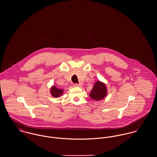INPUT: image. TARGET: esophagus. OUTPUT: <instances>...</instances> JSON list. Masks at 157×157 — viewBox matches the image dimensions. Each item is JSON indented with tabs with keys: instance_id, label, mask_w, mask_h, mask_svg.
<instances>
[{
	"instance_id": "1",
	"label": "esophagus",
	"mask_w": 157,
	"mask_h": 157,
	"mask_svg": "<svg viewBox=\"0 0 157 157\" xmlns=\"http://www.w3.org/2000/svg\"><path fill=\"white\" fill-rule=\"evenodd\" d=\"M82 85V83H79V84H77V83H76V84H74L75 86H79V87H81Z\"/></svg>"
}]
</instances>
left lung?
Returning a JSON list of instances; mask_svg holds the SVG:
<instances>
[{
	"label": "left lung",
	"mask_w": 157,
	"mask_h": 157,
	"mask_svg": "<svg viewBox=\"0 0 157 157\" xmlns=\"http://www.w3.org/2000/svg\"><path fill=\"white\" fill-rule=\"evenodd\" d=\"M107 94L106 85L103 82L97 81L91 91L90 97L94 100H100Z\"/></svg>",
	"instance_id": "8db88e82"
}]
</instances>
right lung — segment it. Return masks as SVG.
Listing matches in <instances>:
<instances>
[{
	"instance_id": "obj_1",
	"label": "right lung",
	"mask_w": 157,
	"mask_h": 157,
	"mask_svg": "<svg viewBox=\"0 0 157 157\" xmlns=\"http://www.w3.org/2000/svg\"><path fill=\"white\" fill-rule=\"evenodd\" d=\"M51 94L54 97H59L63 94V90L61 89H58L55 86H52L51 89Z\"/></svg>"
}]
</instances>
